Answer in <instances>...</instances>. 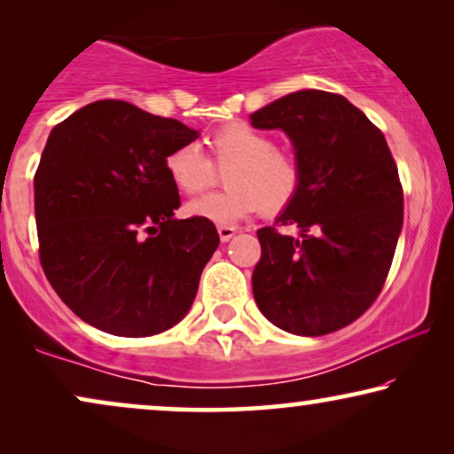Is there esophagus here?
Here are the masks:
<instances>
[{
    "mask_svg": "<svg viewBox=\"0 0 454 454\" xmlns=\"http://www.w3.org/2000/svg\"><path fill=\"white\" fill-rule=\"evenodd\" d=\"M216 231H219V238H221V241H229L235 235V231H238V229L235 227H231V225H219L216 227Z\"/></svg>",
    "mask_w": 454,
    "mask_h": 454,
    "instance_id": "esophagus-1",
    "label": "esophagus"
}]
</instances>
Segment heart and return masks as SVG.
Returning <instances> with one entry per match:
<instances>
[{
    "label": "heart",
    "mask_w": 454,
    "mask_h": 454,
    "mask_svg": "<svg viewBox=\"0 0 454 454\" xmlns=\"http://www.w3.org/2000/svg\"><path fill=\"white\" fill-rule=\"evenodd\" d=\"M219 165H231L229 190L208 194L185 207V213L213 223H235L256 213L277 215L300 194L303 171L297 157L277 148V140L244 121L227 123L208 138ZM165 169L173 185L188 196L207 192L216 182V167L196 145H182L167 154Z\"/></svg>",
    "instance_id": "1"
}]
</instances>
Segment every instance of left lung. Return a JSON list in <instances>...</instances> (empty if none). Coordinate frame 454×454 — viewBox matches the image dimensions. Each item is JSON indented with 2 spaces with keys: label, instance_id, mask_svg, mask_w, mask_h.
<instances>
[{
  "label": "left lung",
  "instance_id": "left-lung-1",
  "mask_svg": "<svg viewBox=\"0 0 454 454\" xmlns=\"http://www.w3.org/2000/svg\"><path fill=\"white\" fill-rule=\"evenodd\" d=\"M294 142L303 182L272 227L258 229L254 300L272 325L320 337L380 295L403 227V185L384 134L345 97L297 90L250 115ZM297 224L300 240L276 227Z\"/></svg>",
  "mask_w": 454,
  "mask_h": 454
}]
</instances>
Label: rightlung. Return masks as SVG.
<instances>
[{
  "instance_id": "obj_1",
  "label": "right lung",
  "mask_w": 454,
  "mask_h": 454,
  "mask_svg": "<svg viewBox=\"0 0 454 454\" xmlns=\"http://www.w3.org/2000/svg\"><path fill=\"white\" fill-rule=\"evenodd\" d=\"M196 138L182 121L115 98L49 134L35 173L41 266L98 331L151 337L188 314L219 233L213 221L173 219L182 202L165 159Z\"/></svg>"
}]
</instances>
